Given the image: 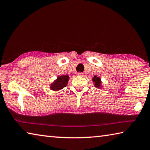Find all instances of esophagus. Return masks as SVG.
<instances>
[{"label":"esophagus","instance_id":"obj_1","mask_svg":"<svg viewBox=\"0 0 150 150\" xmlns=\"http://www.w3.org/2000/svg\"><path fill=\"white\" fill-rule=\"evenodd\" d=\"M77 75H78V76H83V73H81V72H78V74H77Z\"/></svg>","mask_w":150,"mask_h":150}]
</instances>
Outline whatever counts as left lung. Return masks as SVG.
<instances>
[{"instance_id": "left-lung-1", "label": "left lung", "mask_w": 150, "mask_h": 150, "mask_svg": "<svg viewBox=\"0 0 150 150\" xmlns=\"http://www.w3.org/2000/svg\"><path fill=\"white\" fill-rule=\"evenodd\" d=\"M93 82L95 83V86L97 87H100L101 86V81H100V78L97 77V76H95L93 78Z\"/></svg>"}]
</instances>
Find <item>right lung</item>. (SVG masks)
Returning <instances> with one entry per match:
<instances>
[{"label": "right lung", "mask_w": 150, "mask_h": 150, "mask_svg": "<svg viewBox=\"0 0 150 150\" xmlns=\"http://www.w3.org/2000/svg\"><path fill=\"white\" fill-rule=\"evenodd\" d=\"M69 77L68 75L58 76L57 80H55L52 84H51L50 88L53 91H59L67 86Z\"/></svg>", "instance_id": "add662e5"}]
</instances>
